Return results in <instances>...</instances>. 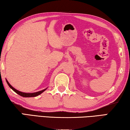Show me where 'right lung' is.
<instances>
[{"label":"right lung","mask_w":130,"mask_h":130,"mask_svg":"<svg viewBox=\"0 0 130 130\" xmlns=\"http://www.w3.org/2000/svg\"><path fill=\"white\" fill-rule=\"evenodd\" d=\"M6 81H7V84L8 85V86H9L13 90V91H14L15 92H16L17 94H18L19 95H20V96H22V97H25V98H30V97H36V96H38V95H39V94H40L41 93H42L43 92H44L46 89H43V90H42V91H39V92H35V93H23V92H20V91H18V90H17V89H15L14 88H13L11 86V85L8 82L7 80H6Z\"/></svg>","instance_id":"right-lung-1"}]
</instances>
